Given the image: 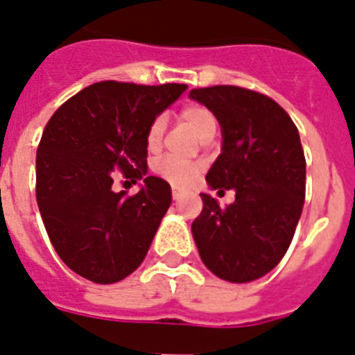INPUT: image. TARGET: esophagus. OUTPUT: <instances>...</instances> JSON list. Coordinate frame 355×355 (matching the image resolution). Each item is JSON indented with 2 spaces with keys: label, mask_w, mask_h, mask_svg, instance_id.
Returning a JSON list of instances; mask_svg holds the SVG:
<instances>
[{
  "label": "esophagus",
  "mask_w": 355,
  "mask_h": 355,
  "mask_svg": "<svg viewBox=\"0 0 355 355\" xmlns=\"http://www.w3.org/2000/svg\"><path fill=\"white\" fill-rule=\"evenodd\" d=\"M171 195H173V200H178V198L182 196V191H180V189H177V187H173Z\"/></svg>",
  "instance_id": "esophagus-1"
}]
</instances>
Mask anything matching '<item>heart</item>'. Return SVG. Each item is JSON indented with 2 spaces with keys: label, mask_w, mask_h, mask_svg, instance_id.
Instances as JSON below:
<instances>
[{
  "label": "heart",
  "mask_w": 355,
  "mask_h": 355,
  "mask_svg": "<svg viewBox=\"0 0 355 355\" xmlns=\"http://www.w3.org/2000/svg\"><path fill=\"white\" fill-rule=\"evenodd\" d=\"M180 121L186 124L198 141L204 142L205 139L214 137L216 133V117L213 115L211 110L200 104H191L180 112ZM164 130H166V122L162 117L155 119L146 132V148L150 153H157L162 146ZM155 173L166 182L177 187H186L200 175L202 168L198 164H186L175 159H162L155 164Z\"/></svg>",
  "instance_id": "obj_1"
}]
</instances>
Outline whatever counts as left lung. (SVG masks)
<instances>
[{"label": "left lung", "mask_w": 355, "mask_h": 355, "mask_svg": "<svg viewBox=\"0 0 355 355\" xmlns=\"http://www.w3.org/2000/svg\"><path fill=\"white\" fill-rule=\"evenodd\" d=\"M189 99L211 110L222 130L207 186L236 193L225 207L200 193L204 209L191 225L198 254L225 282H254L284 258L302 216L306 169L300 133L278 103L245 88H196Z\"/></svg>", "instance_id": "obj_1"}]
</instances>
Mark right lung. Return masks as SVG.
I'll use <instances>...</instances> for the list:
<instances>
[{
	"label": "right lung",
	"instance_id": "obj_1",
	"mask_svg": "<svg viewBox=\"0 0 355 355\" xmlns=\"http://www.w3.org/2000/svg\"><path fill=\"white\" fill-rule=\"evenodd\" d=\"M187 90L103 81L62 104L35 157V196L50 242L64 263L94 284H117L148 254L171 205V186L148 177L146 132ZM121 168L137 196L111 189Z\"/></svg>",
	"mask_w": 355,
	"mask_h": 355
}]
</instances>
